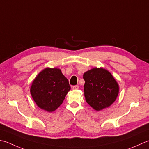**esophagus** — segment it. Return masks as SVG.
I'll list each match as a JSON object with an SVG mask.
<instances>
[{
  "mask_svg": "<svg viewBox=\"0 0 149 149\" xmlns=\"http://www.w3.org/2000/svg\"><path fill=\"white\" fill-rule=\"evenodd\" d=\"M79 88V86L78 85H75L72 86V89L73 90H77Z\"/></svg>",
  "mask_w": 149,
  "mask_h": 149,
  "instance_id": "esophagus-1",
  "label": "esophagus"
}]
</instances>
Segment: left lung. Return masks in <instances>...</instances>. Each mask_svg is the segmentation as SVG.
Wrapping results in <instances>:
<instances>
[{"label": "left lung", "instance_id": "1", "mask_svg": "<svg viewBox=\"0 0 149 149\" xmlns=\"http://www.w3.org/2000/svg\"><path fill=\"white\" fill-rule=\"evenodd\" d=\"M84 97L94 110L100 111L110 107L119 94L117 81L106 69L94 68L83 74Z\"/></svg>", "mask_w": 149, "mask_h": 149}]
</instances>
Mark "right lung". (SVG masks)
Returning <instances> with one entry per match:
<instances>
[{"label":"right lung","mask_w":149,"mask_h":149,"mask_svg":"<svg viewBox=\"0 0 149 149\" xmlns=\"http://www.w3.org/2000/svg\"><path fill=\"white\" fill-rule=\"evenodd\" d=\"M70 90L68 80L57 68H46L32 82L30 93L40 109L48 112L56 110Z\"/></svg>","instance_id":"obj_1"}]
</instances>
